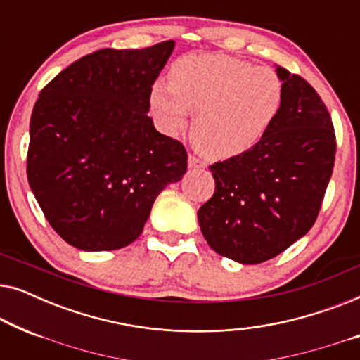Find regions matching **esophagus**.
<instances>
[{
	"label": "esophagus",
	"instance_id": "1",
	"mask_svg": "<svg viewBox=\"0 0 360 360\" xmlns=\"http://www.w3.org/2000/svg\"><path fill=\"white\" fill-rule=\"evenodd\" d=\"M188 167H190V169H205L206 162L203 159H200L198 155L190 154L188 155Z\"/></svg>",
	"mask_w": 360,
	"mask_h": 360
}]
</instances>
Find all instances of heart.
<instances>
[{
    "instance_id": "1",
    "label": "heart",
    "mask_w": 360,
    "mask_h": 360,
    "mask_svg": "<svg viewBox=\"0 0 360 360\" xmlns=\"http://www.w3.org/2000/svg\"><path fill=\"white\" fill-rule=\"evenodd\" d=\"M283 85L270 68L226 56H190L175 62L170 85L155 82L152 110L165 131L186 126L196 112L193 137L213 157H233L257 146L277 120Z\"/></svg>"
}]
</instances>
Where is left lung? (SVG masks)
I'll return each instance as SVG.
<instances>
[{
  "label": "left lung",
  "instance_id": "8db88e82",
  "mask_svg": "<svg viewBox=\"0 0 360 360\" xmlns=\"http://www.w3.org/2000/svg\"><path fill=\"white\" fill-rule=\"evenodd\" d=\"M283 103L252 149L210 167L214 193L198 210L206 243L240 264H260L311 229L336 159V134L321 96L278 67Z\"/></svg>",
  "mask_w": 360,
  "mask_h": 360
}]
</instances>
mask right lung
Returning a JSON list of instances; mask_svg holds the SVG:
<instances>
[{"instance_id": "right-lung-1", "label": "right lung", "mask_w": 360, "mask_h": 360, "mask_svg": "<svg viewBox=\"0 0 360 360\" xmlns=\"http://www.w3.org/2000/svg\"><path fill=\"white\" fill-rule=\"evenodd\" d=\"M174 46L100 49L39 93L27 181L49 224L73 248L129 245L157 195L185 175L184 144L160 134L147 116L152 85Z\"/></svg>"}]
</instances>
